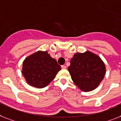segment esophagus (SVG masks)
I'll return each mask as SVG.
<instances>
[{"label":"esophagus","mask_w":121,"mask_h":121,"mask_svg":"<svg viewBox=\"0 0 121 121\" xmlns=\"http://www.w3.org/2000/svg\"><path fill=\"white\" fill-rule=\"evenodd\" d=\"M61 68L62 69H66L67 67L65 65H62L61 66Z\"/></svg>","instance_id":"34e87169"}]
</instances>
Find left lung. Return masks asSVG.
<instances>
[{
	"mask_svg": "<svg viewBox=\"0 0 121 121\" xmlns=\"http://www.w3.org/2000/svg\"><path fill=\"white\" fill-rule=\"evenodd\" d=\"M68 70L73 82L83 91L95 89L106 73L105 65L102 60L90 51L75 54Z\"/></svg>",
	"mask_w": 121,
	"mask_h": 121,
	"instance_id": "8db88e82",
	"label": "left lung"
}]
</instances>
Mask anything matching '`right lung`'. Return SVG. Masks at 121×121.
<instances>
[{
  "mask_svg": "<svg viewBox=\"0 0 121 121\" xmlns=\"http://www.w3.org/2000/svg\"><path fill=\"white\" fill-rule=\"evenodd\" d=\"M60 66L47 51H38L23 63L22 73L29 85L41 88L53 80Z\"/></svg>",
  "mask_w": 121,
  "mask_h": 121,
  "instance_id": "right-lung-1",
  "label": "right lung"
}]
</instances>
